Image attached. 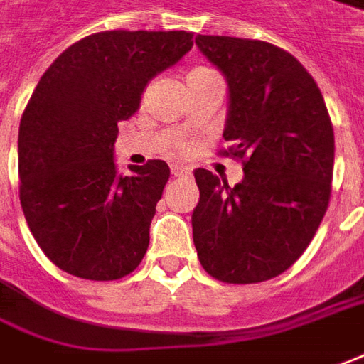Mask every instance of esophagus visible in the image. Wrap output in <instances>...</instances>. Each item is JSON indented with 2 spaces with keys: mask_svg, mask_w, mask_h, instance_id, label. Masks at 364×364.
Returning a JSON list of instances; mask_svg holds the SVG:
<instances>
[{
  "mask_svg": "<svg viewBox=\"0 0 364 364\" xmlns=\"http://www.w3.org/2000/svg\"><path fill=\"white\" fill-rule=\"evenodd\" d=\"M171 173L173 177H189V175H191V169H189V167H183V165H173Z\"/></svg>",
  "mask_w": 364,
  "mask_h": 364,
  "instance_id": "esophagus-1",
  "label": "esophagus"
}]
</instances>
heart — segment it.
Listing matches in <instances>:
<instances>
[{"mask_svg":"<svg viewBox=\"0 0 364 364\" xmlns=\"http://www.w3.org/2000/svg\"><path fill=\"white\" fill-rule=\"evenodd\" d=\"M195 71H197V69H195Z\"/></svg>","mask_w":364,"mask_h":364,"instance_id":"obj_1","label":"heart"}]
</instances>
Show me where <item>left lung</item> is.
Segmentation results:
<instances>
[{
  "instance_id": "left-lung-1",
  "label": "left lung",
  "mask_w": 364,
  "mask_h": 364,
  "mask_svg": "<svg viewBox=\"0 0 364 364\" xmlns=\"http://www.w3.org/2000/svg\"><path fill=\"white\" fill-rule=\"evenodd\" d=\"M203 55L229 83L223 157L243 163L229 187L195 171L199 203L191 217L203 269L233 285L281 275L305 253L327 213L335 133L321 89L281 47L227 36H197Z\"/></svg>"
}]
</instances>
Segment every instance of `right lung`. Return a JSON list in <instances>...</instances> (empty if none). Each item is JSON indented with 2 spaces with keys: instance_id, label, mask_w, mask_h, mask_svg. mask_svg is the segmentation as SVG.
<instances>
[{
  "instance_id": "right-lung-1",
  "label": "right lung",
  "mask_w": 364,
  "mask_h": 364,
  "mask_svg": "<svg viewBox=\"0 0 364 364\" xmlns=\"http://www.w3.org/2000/svg\"><path fill=\"white\" fill-rule=\"evenodd\" d=\"M191 47L189 31H99L69 46L39 79L19 123V201L61 271L115 281L145 257L169 165L149 159L119 177L117 123L139 109L149 79Z\"/></svg>"
}]
</instances>
